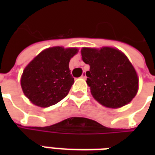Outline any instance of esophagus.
Wrapping results in <instances>:
<instances>
[{
  "mask_svg": "<svg viewBox=\"0 0 155 155\" xmlns=\"http://www.w3.org/2000/svg\"><path fill=\"white\" fill-rule=\"evenodd\" d=\"M81 78L82 79H86V74H85V72H83V74L81 75Z\"/></svg>",
  "mask_w": 155,
  "mask_h": 155,
  "instance_id": "obj_1",
  "label": "esophagus"
}]
</instances>
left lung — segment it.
I'll return each instance as SVG.
<instances>
[{
	"instance_id": "left-lung-1",
	"label": "left lung",
	"mask_w": 155,
	"mask_h": 155,
	"mask_svg": "<svg viewBox=\"0 0 155 155\" xmlns=\"http://www.w3.org/2000/svg\"><path fill=\"white\" fill-rule=\"evenodd\" d=\"M81 54L84 63L90 64L86 82L99 103L109 108H120L136 95V71L121 51L110 47L83 48Z\"/></svg>"
}]
</instances>
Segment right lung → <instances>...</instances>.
<instances>
[{
	"label": "right lung",
	"mask_w": 155,
	"mask_h": 155,
	"mask_svg": "<svg viewBox=\"0 0 155 155\" xmlns=\"http://www.w3.org/2000/svg\"><path fill=\"white\" fill-rule=\"evenodd\" d=\"M77 52L76 48H49L25 67L21 84L31 103L40 107H49L67 95L74 84L69 62Z\"/></svg>",
	"instance_id": "add662e5"
}]
</instances>
